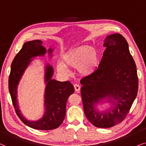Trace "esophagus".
<instances>
[{"instance_id": "34e87169", "label": "esophagus", "mask_w": 146, "mask_h": 146, "mask_svg": "<svg viewBox=\"0 0 146 146\" xmlns=\"http://www.w3.org/2000/svg\"><path fill=\"white\" fill-rule=\"evenodd\" d=\"M74 87H75V91H77V92H79V91H80L81 87H80V85H79V84H75L74 85Z\"/></svg>"}]
</instances>
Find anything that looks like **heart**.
<instances>
[{"instance_id":"heart-1","label":"heart","mask_w":146,"mask_h":146,"mask_svg":"<svg viewBox=\"0 0 146 146\" xmlns=\"http://www.w3.org/2000/svg\"><path fill=\"white\" fill-rule=\"evenodd\" d=\"M98 57L97 51L87 45L79 46L69 50L62 57V61L58 62L57 69L59 73L68 75V67L77 68L81 74L86 75L94 69L98 63Z\"/></svg>"}]
</instances>
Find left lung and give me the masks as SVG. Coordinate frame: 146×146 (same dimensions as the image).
Segmentation results:
<instances>
[{"instance_id":"obj_1","label":"left lung","mask_w":146,"mask_h":146,"mask_svg":"<svg viewBox=\"0 0 146 146\" xmlns=\"http://www.w3.org/2000/svg\"><path fill=\"white\" fill-rule=\"evenodd\" d=\"M98 67L81 79V94L86 117L97 127L108 128L119 123L127 115L136 98L138 77L127 40L121 35H108ZM106 100L112 106L100 112L96 106Z\"/></svg>"}]
</instances>
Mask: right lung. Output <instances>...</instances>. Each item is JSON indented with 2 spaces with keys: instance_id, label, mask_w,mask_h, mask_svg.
<instances>
[{
  "instance_id": "1",
  "label": "right lung",
  "mask_w": 146,
  "mask_h": 146,
  "mask_svg": "<svg viewBox=\"0 0 146 146\" xmlns=\"http://www.w3.org/2000/svg\"><path fill=\"white\" fill-rule=\"evenodd\" d=\"M51 56L53 49L48 48ZM46 48L40 40L25 42L20 51L17 54L11 64L9 78V89L15 111L21 121L29 127L39 130H50L57 128L65 117L66 104L69 97L75 91L74 87L70 81H56L52 79L53 68L48 64L45 65L44 81V112L43 116L37 121H29L21 113L17 101V86L19 81L33 59L38 56H44Z\"/></svg>"
}]
</instances>
